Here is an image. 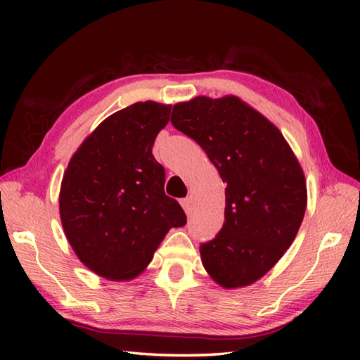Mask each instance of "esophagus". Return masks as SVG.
Here are the masks:
<instances>
[{"label":"esophagus","mask_w":360,"mask_h":360,"mask_svg":"<svg viewBox=\"0 0 360 360\" xmlns=\"http://www.w3.org/2000/svg\"><path fill=\"white\" fill-rule=\"evenodd\" d=\"M181 205H182V209H184L187 215L192 213V200H190V198H184V200H181Z\"/></svg>","instance_id":"obj_1"}]
</instances>
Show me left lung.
Listing matches in <instances>:
<instances>
[{
	"mask_svg": "<svg viewBox=\"0 0 360 360\" xmlns=\"http://www.w3.org/2000/svg\"><path fill=\"white\" fill-rule=\"evenodd\" d=\"M172 124L207 153L226 182L224 224L201 244L204 269L224 289L249 286L292 244L307 210V181L280 129L236 96L173 106Z\"/></svg>",
	"mask_w": 360,
	"mask_h": 360,
	"instance_id": "1",
	"label": "left lung"
}]
</instances>
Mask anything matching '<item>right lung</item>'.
Wrapping results in <instances>:
<instances>
[{
	"instance_id": "obj_1",
	"label": "right lung",
	"mask_w": 360,
	"mask_h": 360,
	"mask_svg": "<svg viewBox=\"0 0 360 360\" xmlns=\"http://www.w3.org/2000/svg\"><path fill=\"white\" fill-rule=\"evenodd\" d=\"M172 105L137 102L106 117L74 153L60 187V219L75 255L106 280H131L172 227L186 226L151 153Z\"/></svg>"
}]
</instances>
